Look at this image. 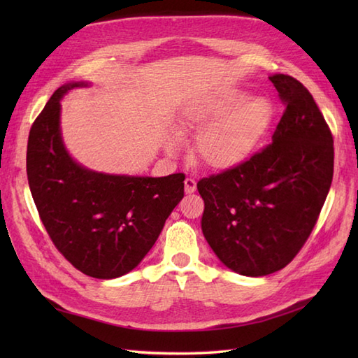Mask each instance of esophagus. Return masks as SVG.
<instances>
[{
	"instance_id": "1",
	"label": "esophagus",
	"mask_w": 358,
	"mask_h": 358,
	"mask_svg": "<svg viewBox=\"0 0 358 358\" xmlns=\"http://www.w3.org/2000/svg\"><path fill=\"white\" fill-rule=\"evenodd\" d=\"M195 189H196V181L194 180V178H186L185 180V191H186V194H192V192H195Z\"/></svg>"
}]
</instances>
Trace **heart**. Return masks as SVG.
<instances>
[{
	"instance_id": "obj_1",
	"label": "heart",
	"mask_w": 358,
	"mask_h": 358,
	"mask_svg": "<svg viewBox=\"0 0 358 358\" xmlns=\"http://www.w3.org/2000/svg\"><path fill=\"white\" fill-rule=\"evenodd\" d=\"M273 106L264 96H252L241 89H224L189 104L183 124L199 132L194 157L212 171H226L245 163L268 134ZM180 138L171 136L166 149L177 152Z\"/></svg>"
}]
</instances>
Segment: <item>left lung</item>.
Masks as SVG:
<instances>
[{
  "label": "left lung",
  "mask_w": 358,
  "mask_h": 358,
  "mask_svg": "<svg viewBox=\"0 0 358 358\" xmlns=\"http://www.w3.org/2000/svg\"><path fill=\"white\" fill-rule=\"evenodd\" d=\"M269 80L286 104L272 143L248 162L196 183L201 231L226 268L246 277L283 269L305 245L328 196L334 140L309 90Z\"/></svg>",
  "instance_id": "8db88e82"
}]
</instances>
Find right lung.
<instances>
[{"mask_svg": "<svg viewBox=\"0 0 358 358\" xmlns=\"http://www.w3.org/2000/svg\"><path fill=\"white\" fill-rule=\"evenodd\" d=\"M72 81L58 87L30 127L27 180L53 245L89 277L110 280L141 263L185 196V173L134 177L87 169L67 152L59 117Z\"/></svg>", "mask_w": 358, "mask_h": 358, "instance_id": "obj_1", "label": "right lung"}]
</instances>
